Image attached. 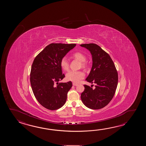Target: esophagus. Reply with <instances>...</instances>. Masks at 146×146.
Returning a JSON list of instances; mask_svg holds the SVG:
<instances>
[{
  "label": "esophagus",
  "instance_id": "34e87169",
  "mask_svg": "<svg viewBox=\"0 0 146 146\" xmlns=\"http://www.w3.org/2000/svg\"><path fill=\"white\" fill-rule=\"evenodd\" d=\"M72 85H73V86H78V84H75V83H73V84H72Z\"/></svg>",
  "mask_w": 146,
  "mask_h": 146
}]
</instances>
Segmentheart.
I'll return each instance as SVG.
<instances>
[{
	"mask_svg": "<svg viewBox=\"0 0 146 146\" xmlns=\"http://www.w3.org/2000/svg\"><path fill=\"white\" fill-rule=\"evenodd\" d=\"M72 57L81 62V66L84 67L86 64L84 62L86 60V57L83 54L80 52H76L72 54ZM60 65L61 68L65 71L68 70L69 64L68 61L66 57H63L60 60ZM84 77V73L82 71H74L71 70L66 74V78L68 81H70L75 83L79 82Z\"/></svg>",
	"mask_w": 146,
	"mask_h": 146,
	"instance_id": "obj_1",
	"label": "heart"
}]
</instances>
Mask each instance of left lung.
I'll use <instances>...</instances> for the list:
<instances>
[{
    "label": "left lung",
    "instance_id": "8db88e82",
    "mask_svg": "<svg viewBox=\"0 0 146 146\" xmlns=\"http://www.w3.org/2000/svg\"><path fill=\"white\" fill-rule=\"evenodd\" d=\"M92 55V66L86 80L96 84L95 89L84 85L81 99L87 108L98 110L105 107L114 96L118 84V73L115 65L108 53L93 43L81 44Z\"/></svg>",
    "mask_w": 146,
    "mask_h": 146
}]
</instances>
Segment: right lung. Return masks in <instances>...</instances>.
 Listing matches in <instances>:
<instances>
[{"mask_svg": "<svg viewBox=\"0 0 146 146\" xmlns=\"http://www.w3.org/2000/svg\"><path fill=\"white\" fill-rule=\"evenodd\" d=\"M76 45L50 44L34 59L30 73L31 87L37 101L46 109L57 110L66 103L72 84L71 81L59 83L65 77L60 62Z\"/></svg>", "mask_w": 146, "mask_h": 146, "instance_id": "right-lung-1", "label": "right lung"}]
</instances>
